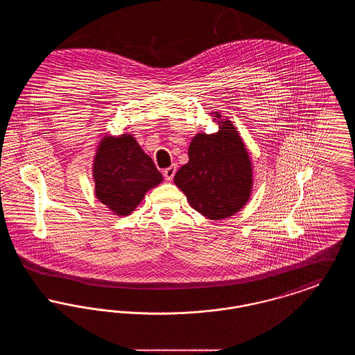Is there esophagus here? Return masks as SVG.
Listing matches in <instances>:
<instances>
[{"mask_svg":"<svg viewBox=\"0 0 355 355\" xmlns=\"http://www.w3.org/2000/svg\"><path fill=\"white\" fill-rule=\"evenodd\" d=\"M175 171H177V168H175V165H171V166H170V168H168V169L164 170V177L166 178V181H171V180H173V177H174Z\"/></svg>","mask_w":355,"mask_h":355,"instance_id":"1","label":"esophagus"}]
</instances>
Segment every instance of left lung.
<instances>
[{"mask_svg": "<svg viewBox=\"0 0 355 355\" xmlns=\"http://www.w3.org/2000/svg\"><path fill=\"white\" fill-rule=\"evenodd\" d=\"M210 114L218 132L193 137L189 162L175 173L174 184L194 210L218 220L234 216L250 200L253 164L233 122L222 119L220 112Z\"/></svg>", "mask_w": 355, "mask_h": 355, "instance_id": "8db88e82", "label": "left lung"}]
</instances>
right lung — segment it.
<instances>
[{"instance_id": "right-lung-1", "label": "right lung", "mask_w": 355, "mask_h": 355, "mask_svg": "<svg viewBox=\"0 0 355 355\" xmlns=\"http://www.w3.org/2000/svg\"><path fill=\"white\" fill-rule=\"evenodd\" d=\"M94 193L114 216H129L164 181L133 135H103L93 159Z\"/></svg>"}]
</instances>
